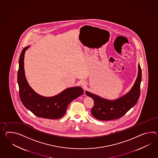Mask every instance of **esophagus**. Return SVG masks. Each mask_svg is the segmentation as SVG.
I'll use <instances>...</instances> for the list:
<instances>
[{"mask_svg":"<svg viewBox=\"0 0 158 158\" xmlns=\"http://www.w3.org/2000/svg\"><path fill=\"white\" fill-rule=\"evenodd\" d=\"M81 85H84V83H81Z\"/></svg>","mask_w":158,"mask_h":158,"instance_id":"obj_1","label":"esophagus"}]
</instances>
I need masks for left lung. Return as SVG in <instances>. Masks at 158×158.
<instances>
[{"label":"left lung","mask_w":158,"mask_h":158,"mask_svg":"<svg viewBox=\"0 0 158 158\" xmlns=\"http://www.w3.org/2000/svg\"><path fill=\"white\" fill-rule=\"evenodd\" d=\"M142 69L138 65V75L135 84L130 91L126 95L116 100H106L93 94L85 91V94L94 101L91 110L93 115L100 120L116 119L125 115L138 101L140 94Z\"/></svg>","instance_id":"obj_1"}]
</instances>
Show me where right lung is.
<instances>
[{"label":"right lung","mask_w":158,"mask_h":158,"mask_svg":"<svg viewBox=\"0 0 158 158\" xmlns=\"http://www.w3.org/2000/svg\"><path fill=\"white\" fill-rule=\"evenodd\" d=\"M29 47L24 48L20 56L18 83L20 99L24 106L35 115L46 119H56L64 115L69 103L83 94L79 87L66 89L54 97L46 98L35 93L27 83L24 75V52Z\"/></svg>","instance_id":"add662e5"}]
</instances>
